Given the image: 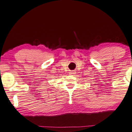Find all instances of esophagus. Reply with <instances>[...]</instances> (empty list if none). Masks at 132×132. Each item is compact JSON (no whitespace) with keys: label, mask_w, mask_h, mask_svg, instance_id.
I'll return each mask as SVG.
<instances>
[{"label":"esophagus","mask_w":132,"mask_h":132,"mask_svg":"<svg viewBox=\"0 0 132 132\" xmlns=\"http://www.w3.org/2000/svg\"><path fill=\"white\" fill-rule=\"evenodd\" d=\"M74 73H75L74 72H73V71H71V72L69 73V75H73Z\"/></svg>","instance_id":"1"}]
</instances>
